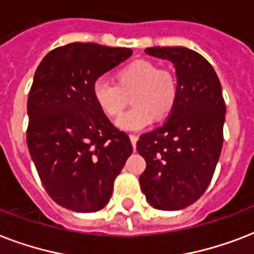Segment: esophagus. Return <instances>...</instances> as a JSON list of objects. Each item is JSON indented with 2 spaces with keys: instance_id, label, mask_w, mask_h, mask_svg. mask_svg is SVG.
I'll return each mask as SVG.
<instances>
[{
  "instance_id": "34e87169",
  "label": "esophagus",
  "mask_w": 254,
  "mask_h": 254,
  "mask_svg": "<svg viewBox=\"0 0 254 254\" xmlns=\"http://www.w3.org/2000/svg\"><path fill=\"white\" fill-rule=\"evenodd\" d=\"M129 139H131V143H132L133 147H136V141H137L136 135H129Z\"/></svg>"
}]
</instances>
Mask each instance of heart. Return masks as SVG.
Returning a JSON list of instances; mask_svg holds the SVG:
<instances>
[{
  "mask_svg": "<svg viewBox=\"0 0 254 254\" xmlns=\"http://www.w3.org/2000/svg\"><path fill=\"white\" fill-rule=\"evenodd\" d=\"M96 103L110 117H117L131 95L132 107L117 119L119 128L137 132L162 119L174 109L178 82L170 70L158 68L149 61H133L118 72V84L99 76L92 84Z\"/></svg>",
  "mask_w": 254,
  "mask_h": 254,
  "instance_id": "heart-1",
  "label": "heart"
}]
</instances>
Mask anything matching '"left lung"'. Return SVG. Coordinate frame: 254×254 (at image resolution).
Returning a JSON list of instances; mask_svg holds the SVG:
<instances>
[{"mask_svg": "<svg viewBox=\"0 0 254 254\" xmlns=\"http://www.w3.org/2000/svg\"><path fill=\"white\" fill-rule=\"evenodd\" d=\"M145 54L174 64L178 96L166 123L137 140L147 163L139 183L151 207L178 211L205 192L219 162L227 113L223 90L212 64L190 49L156 46Z\"/></svg>", "mask_w": 254, "mask_h": 254, "instance_id": "left-lung-1", "label": "left lung"}]
</instances>
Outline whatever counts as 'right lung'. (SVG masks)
<instances>
[{
  "label": "right lung",
  "mask_w": 254,
  "mask_h": 254,
  "mask_svg": "<svg viewBox=\"0 0 254 254\" xmlns=\"http://www.w3.org/2000/svg\"><path fill=\"white\" fill-rule=\"evenodd\" d=\"M131 56L127 47L74 42L52 50L35 70L27 148L47 193L66 209L105 207L132 154L128 135L114 127L92 94L95 79Z\"/></svg>",
  "instance_id": "add662e5"
}]
</instances>
